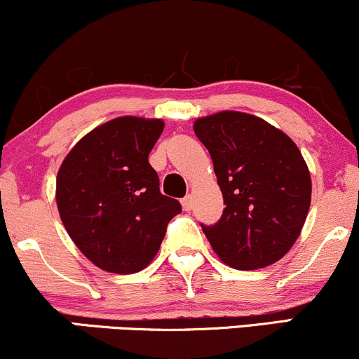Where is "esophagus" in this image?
<instances>
[{"label":"esophagus","instance_id":"obj_1","mask_svg":"<svg viewBox=\"0 0 359 359\" xmlns=\"http://www.w3.org/2000/svg\"><path fill=\"white\" fill-rule=\"evenodd\" d=\"M182 208H184V211H191V209H192V196H185L184 197Z\"/></svg>","mask_w":359,"mask_h":359}]
</instances>
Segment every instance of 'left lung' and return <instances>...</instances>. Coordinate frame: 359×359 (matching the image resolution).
Wrapping results in <instances>:
<instances>
[{"label":"left lung","instance_id":"left-lung-1","mask_svg":"<svg viewBox=\"0 0 359 359\" xmlns=\"http://www.w3.org/2000/svg\"><path fill=\"white\" fill-rule=\"evenodd\" d=\"M211 154L224 211L203 231L236 270L273 265L300 236L311 208V172L294 140L265 119L221 111L194 121Z\"/></svg>","mask_w":359,"mask_h":359}]
</instances>
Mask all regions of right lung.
<instances>
[{
    "label": "right lung",
    "instance_id": "obj_1",
    "mask_svg": "<svg viewBox=\"0 0 359 359\" xmlns=\"http://www.w3.org/2000/svg\"><path fill=\"white\" fill-rule=\"evenodd\" d=\"M165 123L119 116L84 135L57 174L60 219L81 253L109 273H137L182 208L160 192L148 155Z\"/></svg>",
    "mask_w": 359,
    "mask_h": 359
}]
</instances>
